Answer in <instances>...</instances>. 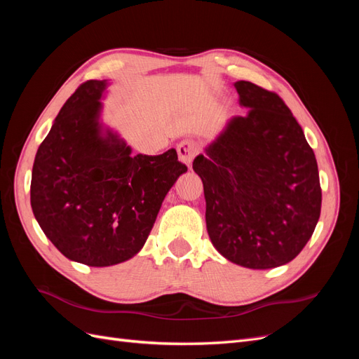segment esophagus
<instances>
[{
    "label": "esophagus",
    "instance_id": "1",
    "mask_svg": "<svg viewBox=\"0 0 359 359\" xmlns=\"http://www.w3.org/2000/svg\"><path fill=\"white\" fill-rule=\"evenodd\" d=\"M177 151H178L180 161L184 163V165L190 166L193 158L196 157V154H198L199 147H198L196 142H193V140H182V142L178 144Z\"/></svg>",
    "mask_w": 359,
    "mask_h": 359
}]
</instances>
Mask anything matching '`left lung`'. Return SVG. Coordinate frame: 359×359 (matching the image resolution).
Here are the masks:
<instances>
[{
  "instance_id": "1",
  "label": "left lung",
  "mask_w": 359,
  "mask_h": 359,
  "mask_svg": "<svg viewBox=\"0 0 359 359\" xmlns=\"http://www.w3.org/2000/svg\"><path fill=\"white\" fill-rule=\"evenodd\" d=\"M240 104L193 170L203 182L206 231L223 257L250 269L295 259L311 238L322 205L318 161L276 93L238 81Z\"/></svg>"
}]
</instances>
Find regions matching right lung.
<instances>
[{
    "label": "right lung",
    "instance_id": "obj_1",
    "mask_svg": "<svg viewBox=\"0 0 359 359\" xmlns=\"http://www.w3.org/2000/svg\"><path fill=\"white\" fill-rule=\"evenodd\" d=\"M107 81L82 83L37 149L31 208L41 231L70 260L111 266L140 252L163 199L187 172L175 149L132 156L102 121Z\"/></svg>",
    "mask_w": 359,
    "mask_h": 359
}]
</instances>
